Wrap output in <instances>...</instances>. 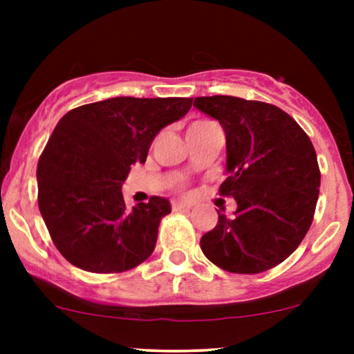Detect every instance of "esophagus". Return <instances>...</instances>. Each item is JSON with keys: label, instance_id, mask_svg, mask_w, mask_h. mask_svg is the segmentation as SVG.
<instances>
[{"label": "esophagus", "instance_id": "esophagus-1", "mask_svg": "<svg viewBox=\"0 0 354 354\" xmlns=\"http://www.w3.org/2000/svg\"><path fill=\"white\" fill-rule=\"evenodd\" d=\"M171 208H173V211H181V209H188L189 205L188 203L174 200V201H171Z\"/></svg>", "mask_w": 354, "mask_h": 354}]
</instances>
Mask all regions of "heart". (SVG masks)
Here are the masks:
<instances>
[{
  "instance_id": "1",
  "label": "heart",
  "mask_w": 354,
  "mask_h": 354,
  "mask_svg": "<svg viewBox=\"0 0 354 354\" xmlns=\"http://www.w3.org/2000/svg\"><path fill=\"white\" fill-rule=\"evenodd\" d=\"M209 124H214L213 121H208V120H196L193 121V123L189 124L188 129H194V128H203V126H209Z\"/></svg>"
}]
</instances>
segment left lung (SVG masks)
<instances>
[{"label":"left lung","instance_id":"1","mask_svg":"<svg viewBox=\"0 0 354 354\" xmlns=\"http://www.w3.org/2000/svg\"><path fill=\"white\" fill-rule=\"evenodd\" d=\"M194 106L221 123L226 171L221 196L238 209L203 234L211 263L256 274L283 263L310 230L319 194V166L311 140L283 109L236 96H201Z\"/></svg>","mask_w":354,"mask_h":354}]
</instances>
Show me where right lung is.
Masks as SVG:
<instances>
[{
    "instance_id": "right-lung-1",
    "label": "right lung",
    "mask_w": 354,
    "mask_h": 354,
    "mask_svg": "<svg viewBox=\"0 0 354 354\" xmlns=\"http://www.w3.org/2000/svg\"><path fill=\"white\" fill-rule=\"evenodd\" d=\"M191 98L120 96L78 106L59 120L38 161V206L71 265L123 273L149 258L169 201L151 196L126 209L121 186L145 163L161 128L189 111Z\"/></svg>"
}]
</instances>
